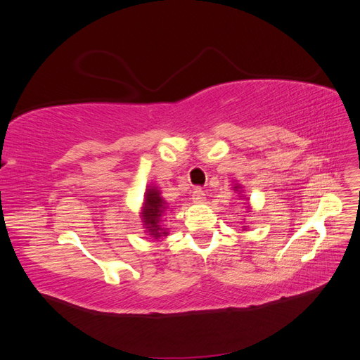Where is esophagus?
Here are the masks:
<instances>
[{"label":"esophagus","instance_id":"esophagus-1","mask_svg":"<svg viewBox=\"0 0 360 360\" xmlns=\"http://www.w3.org/2000/svg\"><path fill=\"white\" fill-rule=\"evenodd\" d=\"M192 197H193V201L197 202H202L205 200V193L201 188H195L193 192H192Z\"/></svg>","mask_w":360,"mask_h":360}]
</instances>
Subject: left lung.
<instances>
[{
  "instance_id": "8db88e82",
  "label": "left lung",
  "mask_w": 360,
  "mask_h": 360,
  "mask_svg": "<svg viewBox=\"0 0 360 360\" xmlns=\"http://www.w3.org/2000/svg\"><path fill=\"white\" fill-rule=\"evenodd\" d=\"M234 189H236V191L240 189V184H234Z\"/></svg>"
}]
</instances>
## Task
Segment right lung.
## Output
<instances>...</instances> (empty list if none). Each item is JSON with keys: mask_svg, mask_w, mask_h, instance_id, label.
<instances>
[{"mask_svg": "<svg viewBox=\"0 0 360 360\" xmlns=\"http://www.w3.org/2000/svg\"><path fill=\"white\" fill-rule=\"evenodd\" d=\"M168 209V202L160 197V191L155 186H148L144 195V204H143V212H141V216H143V222L147 228V233L153 238H160L168 236V228H162L160 219L162 216L165 214Z\"/></svg>", "mask_w": 360, "mask_h": 360, "instance_id": "right-lung-1", "label": "right lung"}]
</instances>
